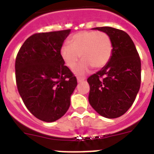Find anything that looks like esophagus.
Returning <instances> with one entry per match:
<instances>
[{
	"label": "esophagus",
	"mask_w": 154,
	"mask_h": 154,
	"mask_svg": "<svg viewBox=\"0 0 154 154\" xmlns=\"http://www.w3.org/2000/svg\"><path fill=\"white\" fill-rule=\"evenodd\" d=\"M85 80V77H77V82H78V83H81V82H84Z\"/></svg>",
	"instance_id": "esophagus-1"
}]
</instances>
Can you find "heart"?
Instances as JSON below:
<instances>
[{
    "mask_svg": "<svg viewBox=\"0 0 154 154\" xmlns=\"http://www.w3.org/2000/svg\"><path fill=\"white\" fill-rule=\"evenodd\" d=\"M69 44L60 48V57L68 67L73 69L81 56L82 61L73 70L77 76L86 74L92 67H104L112 57V40L105 32H79L70 37Z\"/></svg>",
    "mask_w": 154,
    "mask_h": 154,
    "instance_id": "1",
    "label": "heart"
}]
</instances>
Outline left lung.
Segmentation results:
<instances>
[{"label":"left lung","mask_w":154,"mask_h":154,"mask_svg":"<svg viewBox=\"0 0 154 154\" xmlns=\"http://www.w3.org/2000/svg\"><path fill=\"white\" fill-rule=\"evenodd\" d=\"M92 29L106 32L113 49L107 65L87 79L89 104L102 117L117 118L131 107L139 91L140 57L134 42L124 31L112 27Z\"/></svg>","instance_id":"1"}]
</instances>
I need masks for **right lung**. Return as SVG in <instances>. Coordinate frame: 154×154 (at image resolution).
<instances>
[{
	"instance_id": "right-lung-1",
	"label": "right lung",
	"mask_w": 154,
	"mask_h": 154,
	"mask_svg": "<svg viewBox=\"0 0 154 154\" xmlns=\"http://www.w3.org/2000/svg\"><path fill=\"white\" fill-rule=\"evenodd\" d=\"M70 31L35 33L24 42L16 58L18 92L29 112L43 122H53L65 115L77 87V78L60 53Z\"/></svg>"
}]
</instances>
